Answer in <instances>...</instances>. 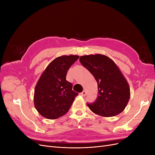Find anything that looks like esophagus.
<instances>
[{"mask_svg": "<svg viewBox=\"0 0 155 155\" xmlns=\"http://www.w3.org/2000/svg\"><path fill=\"white\" fill-rule=\"evenodd\" d=\"M86 94H87V92H86L85 91H83L82 92H81V95L82 96H85Z\"/></svg>", "mask_w": 155, "mask_h": 155, "instance_id": "obj_1", "label": "esophagus"}]
</instances>
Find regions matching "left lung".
<instances>
[{"instance_id": "left-lung-1", "label": "left lung", "mask_w": 155, "mask_h": 155, "mask_svg": "<svg viewBox=\"0 0 155 155\" xmlns=\"http://www.w3.org/2000/svg\"><path fill=\"white\" fill-rule=\"evenodd\" d=\"M79 61L97 83L98 94L92 104H87L95 114L104 117L119 114L130 97L129 84L115 63L101 54L81 56Z\"/></svg>"}]
</instances>
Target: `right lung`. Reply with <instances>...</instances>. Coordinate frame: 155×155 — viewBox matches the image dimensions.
Returning <instances> with one entry per match:
<instances>
[{
  "instance_id": "1",
  "label": "right lung",
  "mask_w": 155,
  "mask_h": 155,
  "mask_svg": "<svg viewBox=\"0 0 155 155\" xmlns=\"http://www.w3.org/2000/svg\"><path fill=\"white\" fill-rule=\"evenodd\" d=\"M78 58L74 55L55 58L40 77L35 88L34 105L45 118L54 120L64 115L78 95L66 80L68 69Z\"/></svg>"
}]
</instances>
